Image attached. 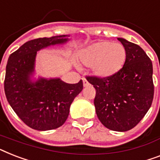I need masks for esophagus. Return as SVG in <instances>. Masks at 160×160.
<instances>
[{
    "instance_id": "34e87169",
    "label": "esophagus",
    "mask_w": 160,
    "mask_h": 160,
    "mask_svg": "<svg viewBox=\"0 0 160 160\" xmlns=\"http://www.w3.org/2000/svg\"><path fill=\"white\" fill-rule=\"evenodd\" d=\"M82 80H83V84H84V87H86V86H88V85H89V83H88V81H87L85 78H83Z\"/></svg>"
}]
</instances>
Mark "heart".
<instances>
[{"instance_id":"1","label":"heart","mask_w":160,"mask_h":160,"mask_svg":"<svg viewBox=\"0 0 160 160\" xmlns=\"http://www.w3.org/2000/svg\"><path fill=\"white\" fill-rule=\"evenodd\" d=\"M80 58L83 65L92 66V71L95 76L109 77L123 67L127 52L122 44L100 41L81 51Z\"/></svg>"}]
</instances>
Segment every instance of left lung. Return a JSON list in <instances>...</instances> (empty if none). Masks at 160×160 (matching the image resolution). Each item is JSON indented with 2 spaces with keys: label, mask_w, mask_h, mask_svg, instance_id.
Segmentation results:
<instances>
[{
  "label": "left lung",
  "mask_w": 160,
  "mask_h": 160,
  "mask_svg": "<svg viewBox=\"0 0 160 160\" xmlns=\"http://www.w3.org/2000/svg\"><path fill=\"white\" fill-rule=\"evenodd\" d=\"M127 52L120 71L109 77L86 76L96 89L94 106L102 124L116 132L132 129L145 117L154 98L153 66L141 47L118 38Z\"/></svg>",
  "instance_id": "1"
}]
</instances>
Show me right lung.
<instances>
[{
	"instance_id": "1",
	"label": "right lung",
	"mask_w": 160,
	"mask_h": 160,
	"mask_svg": "<svg viewBox=\"0 0 160 160\" xmlns=\"http://www.w3.org/2000/svg\"><path fill=\"white\" fill-rule=\"evenodd\" d=\"M67 35L40 38L23 44L7 62L4 88L7 101L26 125L38 131L58 128L68 118L74 98L83 89L80 80L67 84L61 79L39 78L33 82L35 58L40 49L67 42Z\"/></svg>"
}]
</instances>
